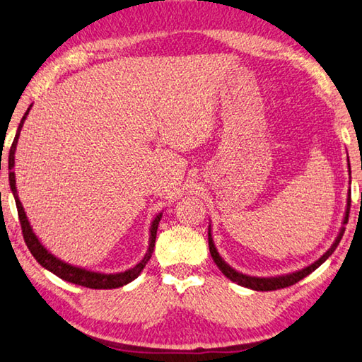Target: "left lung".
Here are the masks:
<instances>
[{
	"label": "left lung",
	"instance_id": "8db88e82",
	"mask_svg": "<svg viewBox=\"0 0 362 362\" xmlns=\"http://www.w3.org/2000/svg\"><path fill=\"white\" fill-rule=\"evenodd\" d=\"M348 169H350V168H348ZM348 173H350V170H348ZM350 202H351V193H350V189H348L344 221H341L340 231L337 234L336 240L332 242V245L327 248L326 252L321 255L317 261L312 262V264L305 266L304 269H299V271H294V272H290V274L275 275V277H255V275H247V274H242L239 271H235L234 267L229 266L228 262L221 258L218 250H216V247L214 244V238H212V225H209V250H210V255H212V259L215 261V264L218 266V269L223 272V275H225V277H228L231 281H234V284L240 285V286L250 288V290H255V291H272V290H280V288L291 286L294 284H298L299 280L307 277V275H310L315 271V269H318L334 253V250L337 248L341 235H344V233H345L348 214H350Z\"/></svg>",
	"mask_w": 362,
	"mask_h": 362
}]
</instances>
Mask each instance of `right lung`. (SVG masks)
<instances>
[{
    "label": "right lung",
    "instance_id": "1",
    "mask_svg": "<svg viewBox=\"0 0 362 362\" xmlns=\"http://www.w3.org/2000/svg\"><path fill=\"white\" fill-rule=\"evenodd\" d=\"M31 107H33V104H30V107L25 112L21 124H18L17 133H16V137H14V142H12L11 150H9V169H11L9 170V185H11V192H12V194H14V199H16L18 218H21L22 233H23V239H25L26 247H28L31 255L35 256V259L44 269H47V271H50L52 274H55L57 277L63 279L64 281H69V284L87 286V288H91V290H112V288H120V286L128 285L129 281H133L134 279L139 277V274L144 271V267H146L148 259L152 258V253H153V248H155L156 231H158V225H160L163 212L156 215L155 218L152 220V223H150L148 248H147L146 255H144V258L139 262H137L136 266L129 267L123 272L106 274V272L90 271V269L69 264V262L57 258L54 253H50L49 250L42 245V242L39 240V238L35 234V231H33V228H31L30 221H28V216H26L22 202H21V199H18V193H17V187H16V173L12 170V168H14V164H16V150H17L18 137H21L23 122L26 120V117H28Z\"/></svg>",
    "mask_w": 362,
    "mask_h": 362
}]
</instances>
